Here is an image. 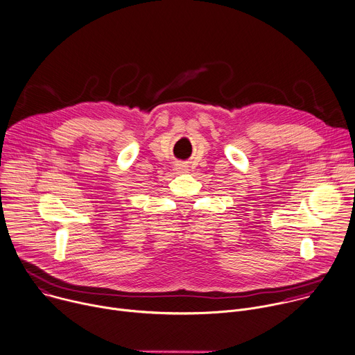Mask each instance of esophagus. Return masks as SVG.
Listing matches in <instances>:
<instances>
[{
  "label": "esophagus",
  "mask_w": 355,
  "mask_h": 355,
  "mask_svg": "<svg viewBox=\"0 0 355 355\" xmlns=\"http://www.w3.org/2000/svg\"><path fill=\"white\" fill-rule=\"evenodd\" d=\"M177 171H178V173H187L188 168H187V166H184V164H177Z\"/></svg>",
  "instance_id": "esophagus-1"
}]
</instances>
